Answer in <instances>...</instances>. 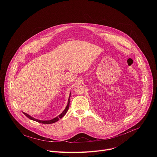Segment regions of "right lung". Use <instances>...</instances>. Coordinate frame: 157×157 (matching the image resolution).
I'll return each instance as SVG.
<instances>
[{
  "mask_svg": "<svg viewBox=\"0 0 157 157\" xmlns=\"http://www.w3.org/2000/svg\"><path fill=\"white\" fill-rule=\"evenodd\" d=\"M70 97H71V92L70 93V96H69V98H68V104H67V105L66 107V108L64 109V110L62 112V113L61 114H59L58 116H57L56 117L52 119V120H49V121H41V120H38V119H35L34 117L30 116V115H29L28 114L25 113H23L30 119L32 120V121H36V122H38L39 123H41V124H53V123H55L56 122H57L59 119H61L63 117H64L65 116V114H66L67 111H68V109H69V107H70Z\"/></svg>",
  "mask_w": 157,
  "mask_h": 157,
  "instance_id": "add662e5",
  "label": "right lung"
}]
</instances>
